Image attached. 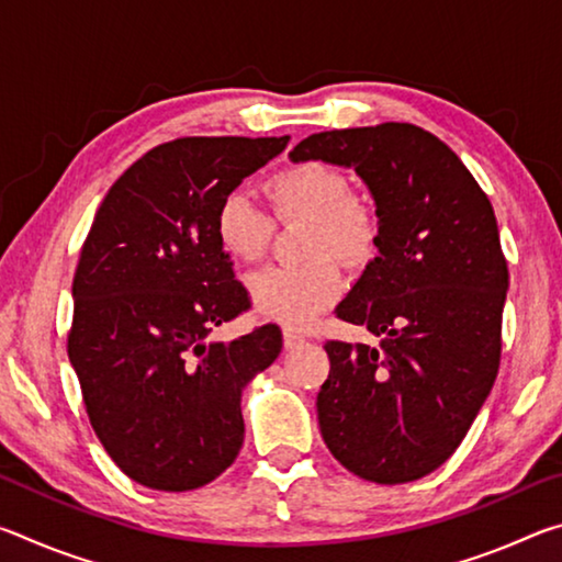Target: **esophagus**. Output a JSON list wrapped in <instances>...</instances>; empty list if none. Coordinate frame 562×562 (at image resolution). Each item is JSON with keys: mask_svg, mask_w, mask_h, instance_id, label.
I'll return each instance as SVG.
<instances>
[{"mask_svg": "<svg viewBox=\"0 0 562 562\" xmlns=\"http://www.w3.org/2000/svg\"><path fill=\"white\" fill-rule=\"evenodd\" d=\"M282 339H284V349H294V347L302 345L304 335H302V331H297V329H284L282 331Z\"/></svg>", "mask_w": 562, "mask_h": 562, "instance_id": "1", "label": "esophagus"}]
</instances>
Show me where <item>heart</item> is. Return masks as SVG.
Returning a JSON list of instances; mask_svg holds the SVG:
<instances>
[{
  "label": "heart",
  "instance_id": "heart-1",
  "mask_svg": "<svg viewBox=\"0 0 562 562\" xmlns=\"http://www.w3.org/2000/svg\"><path fill=\"white\" fill-rule=\"evenodd\" d=\"M265 198L280 223H307L302 268L255 272L247 290L258 315L288 327H307L335 302L347 270L376 258L382 217L372 198L349 190V178L327 160H300L265 180ZM215 237L235 262H258L268 250L272 221L245 195H225L215 211Z\"/></svg>",
  "mask_w": 562,
  "mask_h": 562
}]
</instances>
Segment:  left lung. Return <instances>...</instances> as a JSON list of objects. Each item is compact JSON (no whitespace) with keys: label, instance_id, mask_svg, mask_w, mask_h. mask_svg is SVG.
<instances>
[{"label":"left lung","instance_id":"8db88e82","mask_svg":"<svg viewBox=\"0 0 562 562\" xmlns=\"http://www.w3.org/2000/svg\"><path fill=\"white\" fill-rule=\"evenodd\" d=\"M290 158L355 168L382 217L379 255L337 307L382 341L325 345L322 439L364 481L422 479L459 449L498 374L508 265L488 195L412 123L312 133Z\"/></svg>","mask_w":562,"mask_h":562}]
</instances>
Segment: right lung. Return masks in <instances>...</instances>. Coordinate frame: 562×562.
Wrapping results in <instances>:
<instances>
[{
	"label": "right lung",
	"instance_id": "add662e5",
	"mask_svg": "<svg viewBox=\"0 0 562 562\" xmlns=\"http://www.w3.org/2000/svg\"><path fill=\"white\" fill-rule=\"evenodd\" d=\"M290 136H190L150 148L103 198L74 274L69 359L119 469L154 491H193L240 453V396L282 349L278 325L207 341L250 310L215 237L225 195Z\"/></svg>",
	"mask_w": 562,
	"mask_h": 562
}]
</instances>
